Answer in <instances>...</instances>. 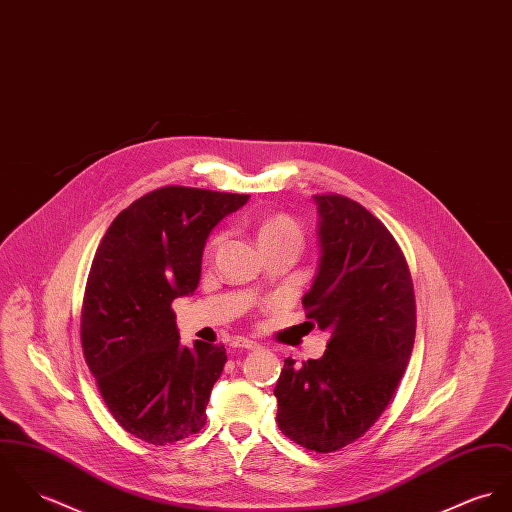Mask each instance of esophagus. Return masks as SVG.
<instances>
[{
	"label": "esophagus",
	"mask_w": 512,
	"mask_h": 512,
	"mask_svg": "<svg viewBox=\"0 0 512 512\" xmlns=\"http://www.w3.org/2000/svg\"><path fill=\"white\" fill-rule=\"evenodd\" d=\"M235 347H241V349H249V351H255V349H259L261 345H259L257 341L247 340V338H239V340L235 341Z\"/></svg>",
	"instance_id": "34e87169"
}]
</instances>
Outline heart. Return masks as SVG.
I'll return each instance as SVG.
<instances>
[{
    "label": "heart",
    "instance_id": "1",
    "mask_svg": "<svg viewBox=\"0 0 512 512\" xmlns=\"http://www.w3.org/2000/svg\"><path fill=\"white\" fill-rule=\"evenodd\" d=\"M281 237H294L300 241V228L286 216H271L267 218L261 226H259V241H269V239H281ZM220 243V235H216L210 245L208 251L212 253L214 247Z\"/></svg>",
    "mask_w": 512,
    "mask_h": 512
}]
</instances>
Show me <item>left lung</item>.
I'll return each instance as SVG.
<instances>
[{"mask_svg":"<svg viewBox=\"0 0 512 512\" xmlns=\"http://www.w3.org/2000/svg\"><path fill=\"white\" fill-rule=\"evenodd\" d=\"M320 263L302 304L332 336L320 359H284L286 438L330 454L361 438L395 395L416 334L414 288L391 231L341 194H316Z\"/></svg>","mask_w":512,"mask_h":512,"instance_id":"left-lung-1","label":"left lung"}]
</instances>
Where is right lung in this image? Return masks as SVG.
I'll return each instance as SVG.
<instances>
[{
  "instance_id": "obj_1",
  "label": "right lung",
  "mask_w": 512,
  "mask_h": 512,
  "mask_svg": "<svg viewBox=\"0 0 512 512\" xmlns=\"http://www.w3.org/2000/svg\"><path fill=\"white\" fill-rule=\"evenodd\" d=\"M247 200L157 188L119 212L96 251L82 302V349L112 416L139 440L165 446L206 424L228 355L216 343L182 345L172 300L196 290L208 235Z\"/></svg>"
}]
</instances>
